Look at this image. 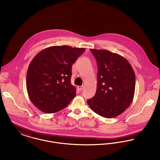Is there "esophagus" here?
<instances>
[{
    "mask_svg": "<svg viewBox=\"0 0 160 160\" xmlns=\"http://www.w3.org/2000/svg\"><path fill=\"white\" fill-rule=\"evenodd\" d=\"M83 88V86H78V89L80 90V91H82Z\"/></svg>",
    "mask_w": 160,
    "mask_h": 160,
    "instance_id": "obj_1",
    "label": "esophagus"
}]
</instances>
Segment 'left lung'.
<instances>
[{"mask_svg":"<svg viewBox=\"0 0 160 160\" xmlns=\"http://www.w3.org/2000/svg\"><path fill=\"white\" fill-rule=\"evenodd\" d=\"M98 64V85L94 96L87 101L99 115L111 118L131 105L134 95L136 77L124 57L106 50L90 49Z\"/></svg>","mask_w":160,"mask_h":160,"instance_id":"1","label":"left lung"}]
</instances>
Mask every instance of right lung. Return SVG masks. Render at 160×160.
<instances>
[{
    "instance_id": "1",
    "label": "right lung",
    "mask_w": 160,
    "mask_h": 160,
    "mask_svg": "<svg viewBox=\"0 0 160 160\" xmlns=\"http://www.w3.org/2000/svg\"><path fill=\"white\" fill-rule=\"evenodd\" d=\"M85 51L68 45L50 47L36 55L26 77L31 101L44 113L57 112L67 106L76 96L71 83L72 65Z\"/></svg>"
}]
</instances>
